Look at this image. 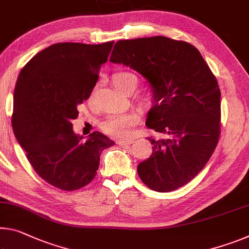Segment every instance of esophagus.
<instances>
[{
  "instance_id": "esophagus-1",
  "label": "esophagus",
  "mask_w": 249,
  "mask_h": 249,
  "mask_svg": "<svg viewBox=\"0 0 249 249\" xmlns=\"http://www.w3.org/2000/svg\"><path fill=\"white\" fill-rule=\"evenodd\" d=\"M133 140H117L116 141V144L117 145H121V146H124V145H131L133 143Z\"/></svg>"
}]
</instances>
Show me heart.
I'll use <instances>...</instances> for the list:
<instances>
[{
  "label": "heart",
  "mask_w": 249,
  "mask_h": 249,
  "mask_svg": "<svg viewBox=\"0 0 249 249\" xmlns=\"http://www.w3.org/2000/svg\"><path fill=\"white\" fill-rule=\"evenodd\" d=\"M113 83L116 88L125 92L129 84L137 85V76L132 72H117L113 75ZM140 116L135 112L110 114L101 123V128L107 135L118 140H125L132 135Z\"/></svg>",
  "instance_id": "1"
}]
</instances>
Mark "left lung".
Listing matches in <instances>:
<instances>
[{
    "mask_svg": "<svg viewBox=\"0 0 249 249\" xmlns=\"http://www.w3.org/2000/svg\"><path fill=\"white\" fill-rule=\"evenodd\" d=\"M109 61L148 81L153 107L146 126L166 139L148 137L152 155L139 164L146 186L167 193L191 181L214 153L220 135V90L195 46L165 36L122 39Z\"/></svg>",
    "mask_w": 249,
    "mask_h": 249,
    "instance_id": "left-lung-1",
    "label": "left lung"
}]
</instances>
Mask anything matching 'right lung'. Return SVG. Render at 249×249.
Wrapping results in <instances>:
<instances>
[{"label": "right lung", "instance_id": "1", "mask_svg": "<svg viewBox=\"0 0 249 249\" xmlns=\"http://www.w3.org/2000/svg\"><path fill=\"white\" fill-rule=\"evenodd\" d=\"M113 44H53L34 55L18 77L14 135L37 175L62 191H76L90 183L102 152L114 145L100 132L83 142L72 124L77 105L89 97Z\"/></svg>", "mask_w": 249, "mask_h": 249}]
</instances>
